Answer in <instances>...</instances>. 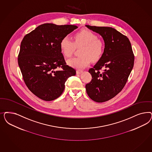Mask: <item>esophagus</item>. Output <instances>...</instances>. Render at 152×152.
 Segmentation results:
<instances>
[{"label": "esophagus", "instance_id": "34e87169", "mask_svg": "<svg viewBox=\"0 0 152 152\" xmlns=\"http://www.w3.org/2000/svg\"><path fill=\"white\" fill-rule=\"evenodd\" d=\"M82 72H83V71H82V70H77V72H76L77 74H80L82 73Z\"/></svg>", "mask_w": 152, "mask_h": 152}]
</instances>
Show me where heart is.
<instances>
[{
  "instance_id": "b5f03b06",
  "label": "heart",
  "mask_w": 152,
  "mask_h": 152,
  "mask_svg": "<svg viewBox=\"0 0 152 152\" xmlns=\"http://www.w3.org/2000/svg\"><path fill=\"white\" fill-rule=\"evenodd\" d=\"M74 41L69 36H65L60 41V47L65 57L70 58L76 48L82 46L79 54L81 55L69 59L67 64L69 66L83 69L91 63L96 61L102 56L103 52V42L98 39L96 34L88 29H82L74 36Z\"/></svg>"
}]
</instances>
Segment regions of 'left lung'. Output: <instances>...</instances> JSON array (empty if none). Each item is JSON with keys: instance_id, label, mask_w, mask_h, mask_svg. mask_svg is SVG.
<instances>
[{"instance_id": "obj_1", "label": "left lung", "mask_w": 152, "mask_h": 152, "mask_svg": "<svg viewBox=\"0 0 152 152\" xmlns=\"http://www.w3.org/2000/svg\"><path fill=\"white\" fill-rule=\"evenodd\" d=\"M100 34L104 42L103 53L93 68L89 70L91 82L86 85L88 96L97 102L113 98L123 89L132 70L134 55L129 39L110 27L86 25ZM105 69L103 73L99 70Z\"/></svg>"}]
</instances>
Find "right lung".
<instances>
[{
  "label": "right lung",
  "instance_id": "add662e5",
  "mask_svg": "<svg viewBox=\"0 0 152 152\" xmlns=\"http://www.w3.org/2000/svg\"><path fill=\"white\" fill-rule=\"evenodd\" d=\"M77 28L75 25L45 23L22 39L18 65L27 87L40 99L50 101L58 98L67 79L75 75V70L66 64L60 43ZM58 67L63 70L55 71Z\"/></svg>",
  "mask_w": 152,
  "mask_h": 152
}]
</instances>
